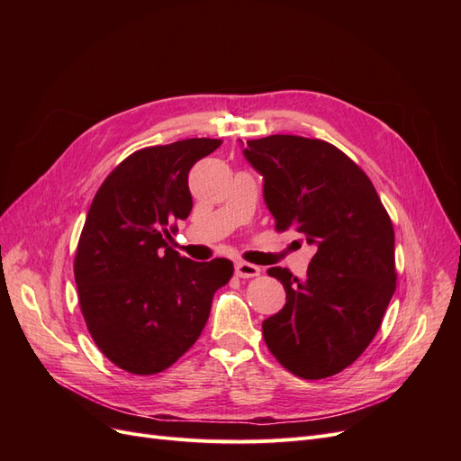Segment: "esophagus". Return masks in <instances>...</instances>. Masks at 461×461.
Returning a JSON list of instances; mask_svg holds the SVG:
<instances>
[{
  "label": "esophagus",
  "instance_id": "obj_1",
  "mask_svg": "<svg viewBox=\"0 0 461 461\" xmlns=\"http://www.w3.org/2000/svg\"><path fill=\"white\" fill-rule=\"evenodd\" d=\"M234 271H236V276H240V278H252V276H258L261 273L258 265L248 263V261H236Z\"/></svg>",
  "mask_w": 461,
  "mask_h": 461
}]
</instances>
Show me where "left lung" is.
<instances>
[{
    "instance_id": "left-lung-1",
    "label": "left lung",
    "mask_w": 461,
    "mask_h": 461,
    "mask_svg": "<svg viewBox=\"0 0 461 461\" xmlns=\"http://www.w3.org/2000/svg\"><path fill=\"white\" fill-rule=\"evenodd\" d=\"M246 159L265 183L276 232L315 246L308 275L267 273L286 292L263 321L278 364L308 381L352 366L381 329L396 290L394 227L369 176L342 149L317 138L273 134L248 140Z\"/></svg>"
}]
</instances>
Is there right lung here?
Masks as SVG:
<instances>
[{
    "label": "right lung",
    "instance_id": "add662e5",
    "mask_svg": "<svg viewBox=\"0 0 461 461\" xmlns=\"http://www.w3.org/2000/svg\"><path fill=\"white\" fill-rule=\"evenodd\" d=\"M221 144L188 138L138 149L92 200L75 256L78 303L95 346L127 373L156 375L186 354L234 273L230 259L198 263L169 246L192 212L190 169Z\"/></svg>",
    "mask_w": 461,
    "mask_h": 461
}]
</instances>
